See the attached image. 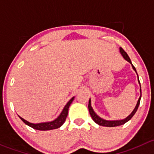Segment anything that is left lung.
I'll list each match as a JSON object with an SVG mask.
<instances>
[{
    "label": "left lung",
    "mask_w": 154,
    "mask_h": 154,
    "mask_svg": "<svg viewBox=\"0 0 154 154\" xmlns=\"http://www.w3.org/2000/svg\"><path fill=\"white\" fill-rule=\"evenodd\" d=\"M119 52H120V53H121V55H122L123 58H124L127 61H128V62H129L130 64H131V66H132L134 70L136 72L135 66L133 65L132 62H131V58H129V56H128V54L126 53V52H125V50H123L122 48V47H120V48H119ZM136 74H137V72H136ZM137 77H138V82H139V86H140V97H139V99H138L137 104H136L135 108L134 109V110H133L132 112H131V113L128 116H127L126 118L124 119H121V120H105V119H104L101 118V117L99 116H98L97 114L95 112L94 110H93V107H92V106H91V99H90V100H89V104H88L89 112H90V116H91L93 120L96 123V124H98L99 125H101V126H104V127L119 126V125L125 124L127 122L129 121V120L131 119L132 118L133 116H134V114L136 113V110H137L138 107H139V103H140L141 97H142V90H141V85H140V82H139V76H138V74H137Z\"/></svg>",
    "instance_id": "left-lung-1"
}]
</instances>
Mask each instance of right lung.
<instances>
[{"mask_svg":"<svg viewBox=\"0 0 154 154\" xmlns=\"http://www.w3.org/2000/svg\"><path fill=\"white\" fill-rule=\"evenodd\" d=\"M74 98L72 97V99H70L65 106H64V109L61 111L60 115L57 117L55 119L53 120L51 122H42V123H36V124H34V123H31L29 122L26 121L24 119H23L22 117L19 116V118L26 125L31 127L33 129L38 130V131H50V130H53V129H57V128H59L60 127L62 126V125L64 124V122H65L66 116H67L68 114V110H69V105L71 104V103L73 101Z\"/></svg>","mask_w":154,"mask_h":154,"instance_id":"add662e5","label":"right lung"}]
</instances>
